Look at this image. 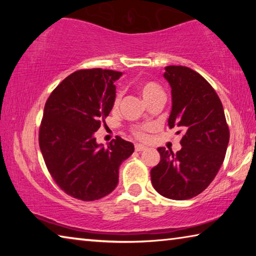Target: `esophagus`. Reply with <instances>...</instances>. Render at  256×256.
<instances>
[{
    "label": "esophagus",
    "instance_id": "1",
    "mask_svg": "<svg viewBox=\"0 0 256 256\" xmlns=\"http://www.w3.org/2000/svg\"><path fill=\"white\" fill-rule=\"evenodd\" d=\"M134 148H136V151H144L146 149V146L144 144H136Z\"/></svg>",
    "mask_w": 256,
    "mask_h": 256
}]
</instances>
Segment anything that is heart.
Returning a JSON list of instances; mask_svg holds the SVG:
<instances>
[{"label": "heart", "mask_w": 256, "mask_h": 256, "mask_svg": "<svg viewBox=\"0 0 256 256\" xmlns=\"http://www.w3.org/2000/svg\"><path fill=\"white\" fill-rule=\"evenodd\" d=\"M138 90L146 102H148L149 100H151V99H154L156 97H159V96L164 97V92L162 86L152 81L140 82V84H138ZM118 102H120V96H116L115 105H118ZM136 136L138 138H144V130L138 128L136 131Z\"/></svg>", "instance_id": "b5f03b06"}]
</instances>
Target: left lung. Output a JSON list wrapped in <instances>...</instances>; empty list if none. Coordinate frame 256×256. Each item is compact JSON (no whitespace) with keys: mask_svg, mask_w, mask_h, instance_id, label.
<instances>
[{"mask_svg":"<svg viewBox=\"0 0 256 256\" xmlns=\"http://www.w3.org/2000/svg\"><path fill=\"white\" fill-rule=\"evenodd\" d=\"M164 78L172 88L168 126L180 128L184 136L176 154L158 148L160 162L151 170V182L160 196L188 200L203 192L219 172L229 128L218 94L202 76L190 68L170 66L164 68Z\"/></svg>","mask_w":256,"mask_h":256,"instance_id":"8db88e82","label":"left lung"}]
</instances>
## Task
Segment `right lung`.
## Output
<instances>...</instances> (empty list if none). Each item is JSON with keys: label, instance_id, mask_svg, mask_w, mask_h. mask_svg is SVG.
Here are the masks:
<instances>
[{"label": "right lung", "instance_id": "right-lung-1", "mask_svg": "<svg viewBox=\"0 0 256 256\" xmlns=\"http://www.w3.org/2000/svg\"><path fill=\"white\" fill-rule=\"evenodd\" d=\"M122 72L80 70L66 78L47 99L40 146L60 190L82 201L108 196L118 184L120 166L134 146L118 136L105 148L94 132L115 102L114 82Z\"/></svg>", "mask_w": 256, "mask_h": 256}]
</instances>
